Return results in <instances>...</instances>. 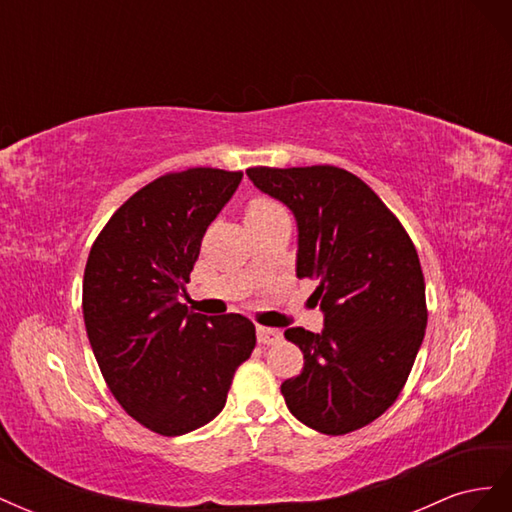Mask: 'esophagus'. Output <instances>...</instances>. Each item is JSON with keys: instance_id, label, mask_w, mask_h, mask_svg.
Listing matches in <instances>:
<instances>
[{"instance_id": "obj_1", "label": "esophagus", "mask_w": 512, "mask_h": 512, "mask_svg": "<svg viewBox=\"0 0 512 512\" xmlns=\"http://www.w3.org/2000/svg\"><path fill=\"white\" fill-rule=\"evenodd\" d=\"M256 337H258V344L269 346V344L280 342L282 333L277 331V329H271V327H258V329H256Z\"/></svg>"}]
</instances>
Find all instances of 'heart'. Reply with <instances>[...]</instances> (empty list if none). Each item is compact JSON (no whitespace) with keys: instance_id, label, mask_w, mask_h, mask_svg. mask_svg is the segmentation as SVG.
<instances>
[{"instance_id":"heart-1","label":"heart","mask_w":512,"mask_h":512,"mask_svg":"<svg viewBox=\"0 0 512 512\" xmlns=\"http://www.w3.org/2000/svg\"><path fill=\"white\" fill-rule=\"evenodd\" d=\"M275 211H282L280 205H275L269 198H254L250 205H247V220L262 218V215H269Z\"/></svg>"}]
</instances>
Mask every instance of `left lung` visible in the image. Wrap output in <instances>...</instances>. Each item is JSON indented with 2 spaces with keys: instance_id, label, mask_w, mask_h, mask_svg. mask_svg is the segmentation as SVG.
<instances>
[{
  "instance_id": "left-lung-1",
  "label": "left lung",
  "mask_w": 512,
  "mask_h": 512,
  "mask_svg": "<svg viewBox=\"0 0 512 512\" xmlns=\"http://www.w3.org/2000/svg\"><path fill=\"white\" fill-rule=\"evenodd\" d=\"M297 220V277L316 280L320 333L286 329L303 371L284 380L294 418L327 436L361 429L404 389L427 327L425 280L408 232L359 177L337 166L247 168Z\"/></svg>"
}]
</instances>
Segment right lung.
I'll return each mask as SVG.
<instances>
[{
  "mask_svg": "<svg viewBox=\"0 0 512 512\" xmlns=\"http://www.w3.org/2000/svg\"><path fill=\"white\" fill-rule=\"evenodd\" d=\"M241 179L188 168L151 181L113 213L87 258L91 350L121 408L162 436L213 421L256 346L245 316L194 314L179 303L205 232Z\"/></svg>",
  "mask_w": 512,
  "mask_h": 512,
  "instance_id": "add662e5",
  "label": "right lung"
}]
</instances>
